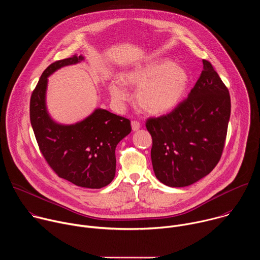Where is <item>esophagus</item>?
Returning <instances> with one entry per match:
<instances>
[{
  "instance_id": "esophagus-1",
  "label": "esophagus",
  "mask_w": 260,
  "mask_h": 260,
  "mask_svg": "<svg viewBox=\"0 0 260 260\" xmlns=\"http://www.w3.org/2000/svg\"><path fill=\"white\" fill-rule=\"evenodd\" d=\"M140 127H141V124H140V122L138 120H133L132 121V128H133V131H138V129H140Z\"/></svg>"
}]
</instances>
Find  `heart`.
<instances>
[{
  "label": "heart",
  "mask_w": 260,
  "mask_h": 260,
  "mask_svg": "<svg viewBox=\"0 0 260 260\" xmlns=\"http://www.w3.org/2000/svg\"><path fill=\"white\" fill-rule=\"evenodd\" d=\"M122 79L126 85L138 88L136 101L139 108L151 115H160L174 109L188 84L187 73L169 59L138 67ZM110 92L119 105L128 99L124 85L118 80L111 83Z\"/></svg>",
  "instance_id": "1"
}]
</instances>
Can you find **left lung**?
<instances>
[{"instance_id":"1","label":"left lung","mask_w":260,"mask_h":260,"mask_svg":"<svg viewBox=\"0 0 260 260\" xmlns=\"http://www.w3.org/2000/svg\"><path fill=\"white\" fill-rule=\"evenodd\" d=\"M204 69L188 96L170 113L150 117L151 160L156 178L171 187H184L207 176L224 149L231 116V95L212 63Z\"/></svg>"}]
</instances>
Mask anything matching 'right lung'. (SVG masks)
Listing matches in <instances>:
<instances>
[{"instance_id":"right-lung-1","label":"right lung","mask_w":260,"mask_h":260,"mask_svg":"<svg viewBox=\"0 0 260 260\" xmlns=\"http://www.w3.org/2000/svg\"><path fill=\"white\" fill-rule=\"evenodd\" d=\"M82 59L75 54L45 69L30 95L29 118L43 157L59 178L80 187L102 188L115 176V149L131 133V121L98 109L79 123L60 125L51 120L45 107L47 77L57 69Z\"/></svg>"}]
</instances>
